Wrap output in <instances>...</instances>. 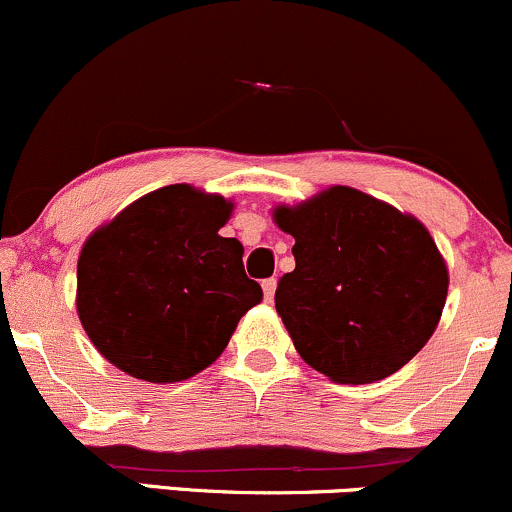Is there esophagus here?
Returning a JSON list of instances; mask_svg holds the SVG:
<instances>
[{
  "label": "esophagus",
  "mask_w": 512,
  "mask_h": 512,
  "mask_svg": "<svg viewBox=\"0 0 512 512\" xmlns=\"http://www.w3.org/2000/svg\"><path fill=\"white\" fill-rule=\"evenodd\" d=\"M275 285H278V280H275V278H266V280H263V283H261V287H263V295H266V300H268V302H273Z\"/></svg>",
  "instance_id": "esophagus-1"
}]
</instances>
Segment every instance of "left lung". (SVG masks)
<instances>
[{"mask_svg":"<svg viewBox=\"0 0 512 512\" xmlns=\"http://www.w3.org/2000/svg\"><path fill=\"white\" fill-rule=\"evenodd\" d=\"M273 220L295 237V271L280 278L275 309L304 363L338 384H370L426 346L450 275L416 217L331 186L278 205Z\"/></svg>","mask_w":512,"mask_h":512,"instance_id":"8db88e82","label":"left lung"}]
</instances>
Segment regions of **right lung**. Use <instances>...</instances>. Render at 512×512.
I'll return each instance as SVG.
<instances>
[{
  "label": "right lung",
  "instance_id": "right-lung-1",
  "mask_svg": "<svg viewBox=\"0 0 512 512\" xmlns=\"http://www.w3.org/2000/svg\"><path fill=\"white\" fill-rule=\"evenodd\" d=\"M234 203L188 183L142 195L96 229L77 263V312L96 350L130 377L171 384L227 348L263 300L244 246L220 237Z\"/></svg>",
  "mask_w": 512,
  "mask_h": 512
}]
</instances>
